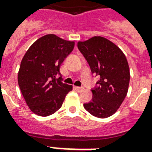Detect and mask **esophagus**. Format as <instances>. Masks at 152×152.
<instances>
[{"label": "esophagus", "instance_id": "34e87169", "mask_svg": "<svg viewBox=\"0 0 152 152\" xmlns=\"http://www.w3.org/2000/svg\"><path fill=\"white\" fill-rule=\"evenodd\" d=\"M84 89H85V88L82 87V86H81V87H78V86L76 87V90H78V91H82V90H84Z\"/></svg>", "mask_w": 152, "mask_h": 152}]
</instances>
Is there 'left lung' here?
<instances>
[{
  "label": "left lung",
  "instance_id": "8db88e82",
  "mask_svg": "<svg viewBox=\"0 0 152 152\" xmlns=\"http://www.w3.org/2000/svg\"><path fill=\"white\" fill-rule=\"evenodd\" d=\"M77 47L93 74L99 77L92 89V100L84 107L94 116L109 117L121 107L128 93L130 74L126 57L117 45L102 37L79 41Z\"/></svg>",
  "mask_w": 152,
  "mask_h": 152
}]
</instances>
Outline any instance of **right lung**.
<instances>
[{
  "label": "right lung",
  "instance_id": "add662e5",
  "mask_svg": "<svg viewBox=\"0 0 152 152\" xmlns=\"http://www.w3.org/2000/svg\"><path fill=\"white\" fill-rule=\"evenodd\" d=\"M74 45V41L49 34L36 40L24 54L18 82L25 101L35 114L40 116L53 114L72 89V86L62 82L59 68Z\"/></svg>",
  "mask_w": 152,
  "mask_h": 152
}]
</instances>
